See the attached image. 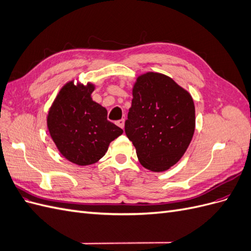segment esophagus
Returning <instances> with one entry per match:
<instances>
[{"label":"esophagus","instance_id":"obj_1","mask_svg":"<svg viewBox=\"0 0 251 251\" xmlns=\"http://www.w3.org/2000/svg\"><path fill=\"white\" fill-rule=\"evenodd\" d=\"M116 125H117L118 126H120L121 128H124V127H125V119H120V120L116 121Z\"/></svg>","mask_w":251,"mask_h":251}]
</instances>
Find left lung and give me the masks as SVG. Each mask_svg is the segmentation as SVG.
Instances as JSON below:
<instances>
[{"mask_svg":"<svg viewBox=\"0 0 251 251\" xmlns=\"http://www.w3.org/2000/svg\"><path fill=\"white\" fill-rule=\"evenodd\" d=\"M126 134L144 168L161 173L184 155L195 133L192 95L168 75L143 73L136 78Z\"/></svg>","mask_w":251,"mask_h":251,"instance_id":"1","label":"left lung"}]
</instances>
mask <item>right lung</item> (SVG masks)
Returning a JSON list of instances; mask_svg holds the SVG:
<instances>
[{
    "instance_id": "obj_1",
    "label": "right lung",
    "mask_w": 251,
    "mask_h": 251,
    "mask_svg": "<svg viewBox=\"0 0 251 251\" xmlns=\"http://www.w3.org/2000/svg\"><path fill=\"white\" fill-rule=\"evenodd\" d=\"M95 85L68 81L59 90L47 114V126L58 151L80 166L97 162L111 141L124 133L107 119L108 111L91 95Z\"/></svg>"
}]
</instances>
